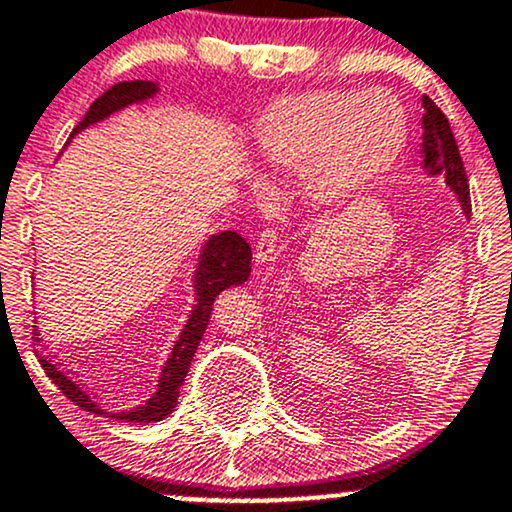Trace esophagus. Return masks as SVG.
Masks as SVG:
<instances>
[{
	"mask_svg": "<svg viewBox=\"0 0 512 512\" xmlns=\"http://www.w3.org/2000/svg\"><path fill=\"white\" fill-rule=\"evenodd\" d=\"M275 256H278V232L273 227H266L256 242V263L261 266V263L273 261Z\"/></svg>",
	"mask_w": 512,
	"mask_h": 512,
	"instance_id": "34e87169",
	"label": "esophagus"
}]
</instances>
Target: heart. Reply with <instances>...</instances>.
Returning <instances> with one entry per match:
<instances>
[{
	"mask_svg": "<svg viewBox=\"0 0 512 512\" xmlns=\"http://www.w3.org/2000/svg\"><path fill=\"white\" fill-rule=\"evenodd\" d=\"M410 136L405 105L386 88H318L275 100L254 129L256 153L278 172L302 170L316 206H340L393 170Z\"/></svg>",
	"mask_w": 512,
	"mask_h": 512,
	"instance_id": "obj_1",
	"label": "heart"
}]
</instances>
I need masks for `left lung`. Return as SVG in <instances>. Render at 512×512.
<instances>
[{"mask_svg": "<svg viewBox=\"0 0 512 512\" xmlns=\"http://www.w3.org/2000/svg\"><path fill=\"white\" fill-rule=\"evenodd\" d=\"M424 117H422V155H424V170L429 174H441L446 184L458 196L462 210L470 218L472 203H470V184H467V172L462 165L458 143H455L453 131L446 114L436 105L429 95L422 98Z\"/></svg>", "mask_w": 512, "mask_h": 512, "instance_id": "left-lung-1", "label": "left lung"}]
</instances>
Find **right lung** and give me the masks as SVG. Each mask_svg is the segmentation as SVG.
Returning <instances> with one entry per match:
<instances>
[{
	"label": "right lung",
	"instance_id": "obj_1",
	"mask_svg": "<svg viewBox=\"0 0 512 512\" xmlns=\"http://www.w3.org/2000/svg\"><path fill=\"white\" fill-rule=\"evenodd\" d=\"M155 93H158V86H155L153 81L114 83L110 90H105V93L90 105L86 117L76 124V129L71 131V136L78 134L81 129H86L90 124L102 122V119H107L110 114L119 112L126 105H134V102L153 98ZM249 273H251V246L246 244L244 237H239L237 232L225 230L220 234H213V237L208 239L201 251V261H198V268H196L194 311H191L189 323L184 326L179 340L174 342L170 359H167V364L162 366L158 390H155V395L146 402V405L136 407V410L131 412L110 414V417L122 419V422H134V424H153V422H160V419H165L167 414L174 410V405H177V398H179V388H182L184 378L189 374V366L196 354L198 342H201L203 333H206L215 297H218L222 290H227V287L242 285V282H246V278H249ZM40 364L42 369H45V374L52 378L54 386L62 390L74 405H78L86 412L107 414L105 410H100L98 402H93V398H90L86 390L78 388L69 376L62 374V371L50 362V359L40 357Z\"/></svg>",
	"mask_w": 512,
	"mask_h": 512
}]
</instances>
